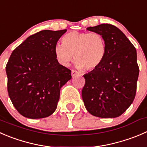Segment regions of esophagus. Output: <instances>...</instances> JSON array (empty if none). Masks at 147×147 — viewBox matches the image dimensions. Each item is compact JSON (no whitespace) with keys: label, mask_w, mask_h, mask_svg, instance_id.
Segmentation results:
<instances>
[{"label":"esophagus","mask_w":147,"mask_h":147,"mask_svg":"<svg viewBox=\"0 0 147 147\" xmlns=\"http://www.w3.org/2000/svg\"><path fill=\"white\" fill-rule=\"evenodd\" d=\"M71 74H72V76L74 77V76H75V75H78V74H79V72H78V71L74 70V69H72V72H71Z\"/></svg>","instance_id":"esophagus-1"}]
</instances>
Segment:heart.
Instances as JSON below:
<instances>
[{"mask_svg": "<svg viewBox=\"0 0 147 147\" xmlns=\"http://www.w3.org/2000/svg\"><path fill=\"white\" fill-rule=\"evenodd\" d=\"M57 58L62 65L67 66L74 59L80 69L94 70L99 67L106 55L105 39L98 32L71 31L62 38V44L55 48Z\"/></svg>", "mask_w": 147, "mask_h": 147, "instance_id": "1", "label": "heart"}]
</instances>
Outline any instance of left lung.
Listing matches in <instances>:
<instances>
[{"instance_id":"left-lung-1","label":"left lung","mask_w":147,"mask_h":147,"mask_svg":"<svg viewBox=\"0 0 147 147\" xmlns=\"http://www.w3.org/2000/svg\"><path fill=\"white\" fill-rule=\"evenodd\" d=\"M87 29L103 36L106 55L99 67L83 75L84 104L92 116L119 117L136 95L139 73L136 49L125 34L111 24H102Z\"/></svg>"}]
</instances>
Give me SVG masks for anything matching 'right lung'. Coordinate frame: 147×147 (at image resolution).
Returning a JSON list of instances; mask_svg holds the SVG:
<instances>
[{"mask_svg":"<svg viewBox=\"0 0 147 147\" xmlns=\"http://www.w3.org/2000/svg\"><path fill=\"white\" fill-rule=\"evenodd\" d=\"M67 29L43 30L28 36L13 51L5 67L8 95L18 113L42 119L56 110L62 85L71 70L58 62L55 48Z\"/></svg>","mask_w":147,"mask_h":147,"instance_id":"add662e5","label":"right lung"}]
</instances>
